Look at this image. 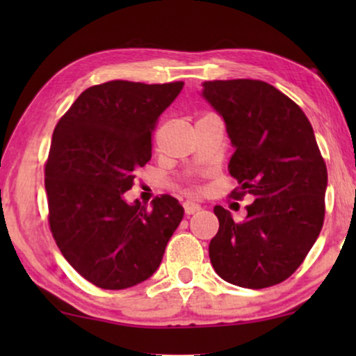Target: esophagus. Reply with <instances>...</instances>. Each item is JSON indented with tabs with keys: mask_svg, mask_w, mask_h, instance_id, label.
<instances>
[{
	"mask_svg": "<svg viewBox=\"0 0 356 356\" xmlns=\"http://www.w3.org/2000/svg\"><path fill=\"white\" fill-rule=\"evenodd\" d=\"M183 207H184V212H186V216H193V213L201 211V206H199L197 202H193V201H186L183 204Z\"/></svg>",
	"mask_w": 356,
	"mask_h": 356,
	"instance_id": "34e87169",
	"label": "esophagus"
}]
</instances>
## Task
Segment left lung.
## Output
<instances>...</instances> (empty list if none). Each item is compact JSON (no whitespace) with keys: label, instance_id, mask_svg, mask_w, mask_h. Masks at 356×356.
I'll list each match as a JSON object with an SVG mask.
<instances>
[{"label":"left lung","instance_id":"left-lung-1","mask_svg":"<svg viewBox=\"0 0 356 356\" xmlns=\"http://www.w3.org/2000/svg\"><path fill=\"white\" fill-rule=\"evenodd\" d=\"M202 97L222 115L235 147L228 170L240 186L232 196L254 197L243 222L213 207V269L243 289L280 284L301 266L324 223L327 168L313 126L293 100L264 81H207Z\"/></svg>","mask_w":356,"mask_h":356}]
</instances>
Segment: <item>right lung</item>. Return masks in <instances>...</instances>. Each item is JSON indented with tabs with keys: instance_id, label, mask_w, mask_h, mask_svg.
I'll return each mask as SVG.
<instances>
[{
	"instance_id": "obj_1",
	"label": "right lung",
	"mask_w": 356,
	"mask_h": 356,
	"mask_svg": "<svg viewBox=\"0 0 356 356\" xmlns=\"http://www.w3.org/2000/svg\"><path fill=\"white\" fill-rule=\"evenodd\" d=\"M184 82L110 81L77 97L58 121L45 163L48 222L65 259L90 284L123 290L147 280L183 218L178 199L128 204L152 131Z\"/></svg>"
}]
</instances>
